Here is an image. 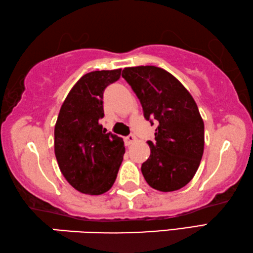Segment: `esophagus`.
<instances>
[{
  "instance_id": "1",
  "label": "esophagus",
  "mask_w": 253,
  "mask_h": 253,
  "mask_svg": "<svg viewBox=\"0 0 253 253\" xmlns=\"http://www.w3.org/2000/svg\"><path fill=\"white\" fill-rule=\"evenodd\" d=\"M135 140H136L135 135H133V134H129L127 136H126V138H124V142H126V145H131L132 143L135 142Z\"/></svg>"
}]
</instances>
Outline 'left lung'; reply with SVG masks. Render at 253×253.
<instances>
[{
	"instance_id": "1",
	"label": "left lung",
	"mask_w": 253,
	"mask_h": 253,
	"mask_svg": "<svg viewBox=\"0 0 253 253\" xmlns=\"http://www.w3.org/2000/svg\"><path fill=\"white\" fill-rule=\"evenodd\" d=\"M142 105L144 118L156 121L154 140L141 171L150 187L171 192L196 174L205 149V123L192 95L178 79L153 65L122 71Z\"/></svg>"
}]
</instances>
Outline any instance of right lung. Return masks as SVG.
<instances>
[{"mask_svg":"<svg viewBox=\"0 0 253 253\" xmlns=\"http://www.w3.org/2000/svg\"><path fill=\"white\" fill-rule=\"evenodd\" d=\"M121 69L84 74L61 106L54 127V152L66 181L78 191L99 196L112 188L126 152L122 138L106 132L103 92Z\"/></svg>","mask_w":253,"mask_h":253,"instance_id":"obj_1","label":"right lung"}]
</instances>
